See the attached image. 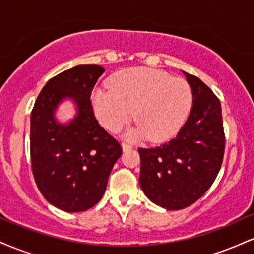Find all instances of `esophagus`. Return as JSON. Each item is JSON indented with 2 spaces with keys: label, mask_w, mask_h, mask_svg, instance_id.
<instances>
[{
  "label": "esophagus",
  "mask_w": 254,
  "mask_h": 254,
  "mask_svg": "<svg viewBox=\"0 0 254 254\" xmlns=\"http://www.w3.org/2000/svg\"><path fill=\"white\" fill-rule=\"evenodd\" d=\"M122 148H123V150H124V151L130 150L131 148H132V144L127 143V142H123V143H122Z\"/></svg>",
  "instance_id": "esophagus-1"
}]
</instances>
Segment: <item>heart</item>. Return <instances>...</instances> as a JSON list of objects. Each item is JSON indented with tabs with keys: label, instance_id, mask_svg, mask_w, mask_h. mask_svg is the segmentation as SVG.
<instances>
[{
	"label": "heart",
	"instance_id": "obj_1",
	"mask_svg": "<svg viewBox=\"0 0 254 254\" xmlns=\"http://www.w3.org/2000/svg\"><path fill=\"white\" fill-rule=\"evenodd\" d=\"M111 87H98L90 105L103 127L117 132L135 115L138 121L127 136L162 142L185 123L192 106V90L185 80L150 68H130L117 72Z\"/></svg>",
	"mask_w": 254,
	"mask_h": 254
}]
</instances>
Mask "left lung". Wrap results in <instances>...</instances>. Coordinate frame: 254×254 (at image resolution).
Instances as JSON below:
<instances>
[{
    "label": "left lung",
    "mask_w": 254,
    "mask_h": 254,
    "mask_svg": "<svg viewBox=\"0 0 254 254\" xmlns=\"http://www.w3.org/2000/svg\"><path fill=\"white\" fill-rule=\"evenodd\" d=\"M183 72L192 90L188 121L171 141L138 148L142 191L167 210L188 208L199 199L216 179L224 154L220 100L199 78Z\"/></svg>",
    "instance_id": "obj_1"
}]
</instances>
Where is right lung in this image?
Instances as JSON below:
<instances>
[{
    "label": "right lung",
    "instance_id": "1",
    "mask_svg": "<svg viewBox=\"0 0 254 254\" xmlns=\"http://www.w3.org/2000/svg\"><path fill=\"white\" fill-rule=\"evenodd\" d=\"M104 68L77 65L46 82L31 113V162L38 189L49 203L66 212L94 206L106 190L107 180L122 155L117 139L99 125L90 94ZM70 98L77 115L61 125L54 113Z\"/></svg>",
    "mask_w": 254,
    "mask_h": 254
}]
</instances>
